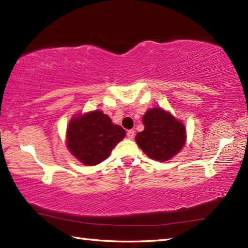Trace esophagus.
I'll list each match as a JSON object with an SVG mask.
<instances>
[{"instance_id":"1","label":"esophagus","mask_w":248,"mask_h":248,"mask_svg":"<svg viewBox=\"0 0 248 248\" xmlns=\"http://www.w3.org/2000/svg\"><path fill=\"white\" fill-rule=\"evenodd\" d=\"M127 138L130 140H132L134 138V130H128L127 131Z\"/></svg>"}]
</instances>
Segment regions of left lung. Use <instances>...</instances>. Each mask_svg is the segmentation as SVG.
Listing matches in <instances>:
<instances>
[{
  "label": "left lung",
  "mask_w": 248,
  "mask_h": 248,
  "mask_svg": "<svg viewBox=\"0 0 248 248\" xmlns=\"http://www.w3.org/2000/svg\"><path fill=\"white\" fill-rule=\"evenodd\" d=\"M144 130L136 136L137 144L158 162L169 161L183 149L186 142L185 125L162 108L149 109L143 116Z\"/></svg>",
  "instance_id": "1"
}]
</instances>
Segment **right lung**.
Wrapping results in <instances>:
<instances>
[{"instance_id":"obj_1","label":"right lung","mask_w":248,"mask_h":248,"mask_svg":"<svg viewBox=\"0 0 248 248\" xmlns=\"http://www.w3.org/2000/svg\"><path fill=\"white\" fill-rule=\"evenodd\" d=\"M125 131L111 123L103 111L95 110L73 117L66 131V146L83 164L94 166L109 157Z\"/></svg>"}]
</instances>
